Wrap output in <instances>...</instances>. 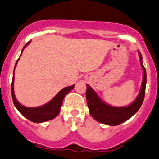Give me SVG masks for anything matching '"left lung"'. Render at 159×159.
Listing matches in <instances>:
<instances>
[{"mask_svg":"<svg viewBox=\"0 0 159 159\" xmlns=\"http://www.w3.org/2000/svg\"><path fill=\"white\" fill-rule=\"evenodd\" d=\"M141 64L144 70V77H143L142 85H141V92L137 97L134 102L127 107H114L109 106L100 100L98 95L90 88L87 85L86 89V99H87L88 107L89 109V112L95 120L102 124H107L110 126H116L122 124L124 121L133 115H134L140 107L142 105L145 95L146 81H147V75L146 70L142 63V56L139 51Z\"/></svg>","mask_w":159,"mask_h":159,"instance_id":"left-lung-1","label":"left lung"}]
</instances>
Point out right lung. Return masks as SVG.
Masks as SVG:
<instances>
[{
    "instance_id": "add662e5",
    "label": "right lung",
    "mask_w": 159,
    "mask_h": 159,
    "mask_svg": "<svg viewBox=\"0 0 159 159\" xmlns=\"http://www.w3.org/2000/svg\"><path fill=\"white\" fill-rule=\"evenodd\" d=\"M29 42H30V41H29ZM29 42L27 43V44L25 46L24 48L29 43ZM18 61L15 63V66H16ZM13 81L14 76L13 78H12L11 83V95L14 105H15V106L16 107V109H18L25 118H27L29 120L34 123L46 122V121L50 120H53V118H55V117L60 113V112H61V106H62L63 99H64V96H65L70 91H71L72 89H73V88L75 87V84H74V85L69 86V87L63 89L62 90H61V92H60L59 93L51 100V101L49 102L47 104L44 105V106H39V107L28 108L20 104V103L17 101L16 98H15V94H14Z\"/></svg>"
}]
</instances>
